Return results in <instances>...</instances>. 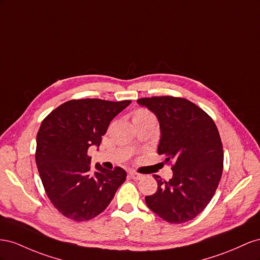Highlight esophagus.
Wrapping results in <instances>:
<instances>
[{
  "instance_id": "1",
  "label": "esophagus",
  "mask_w": 260,
  "mask_h": 260,
  "mask_svg": "<svg viewBox=\"0 0 260 260\" xmlns=\"http://www.w3.org/2000/svg\"><path fill=\"white\" fill-rule=\"evenodd\" d=\"M129 176L132 177L133 180H135V181H138V180L143 179V177H144V175L138 174V173H136V172H129Z\"/></svg>"
}]
</instances>
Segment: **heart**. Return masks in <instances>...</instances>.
<instances>
[{
	"mask_svg": "<svg viewBox=\"0 0 260 260\" xmlns=\"http://www.w3.org/2000/svg\"><path fill=\"white\" fill-rule=\"evenodd\" d=\"M148 117H153V115L149 112V111H147L145 109L137 110L134 113V116H133V118H148Z\"/></svg>",
	"mask_w": 260,
	"mask_h": 260,
	"instance_id": "1",
	"label": "heart"
}]
</instances>
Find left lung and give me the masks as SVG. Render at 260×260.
I'll list each match as a JSON object with an SVG mask.
<instances>
[{"label": "left lung", "mask_w": 260, "mask_h": 260, "mask_svg": "<svg viewBox=\"0 0 260 260\" xmlns=\"http://www.w3.org/2000/svg\"><path fill=\"white\" fill-rule=\"evenodd\" d=\"M157 116L160 125L158 154L173 162V176L153 175L158 190L145 200L149 209L170 223H184L210 203L223 170V149L212 118L194 103L175 97L138 99Z\"/></svg>", "instance_id": "1"}]
</instances>
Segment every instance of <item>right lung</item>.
Segmentation results:
<instances>
[{"instance_id":"add662e5","label":"right lung","mask_w":260,"mask_h":260,"mask_svg":"<svg viewBox=\"0 0 260 260\" xmlns=\"http://www.w3.org/2000/svg\"><path fill=\"white\" fill-rule=\"evenodd\" d=\"M129 100H71L44 118L37 134L36 163L51 203L66 218L87 221L105 210L126 172L95 165L89 147H99L110 122L127 107Z\"/></svg>"}]
</instances>
